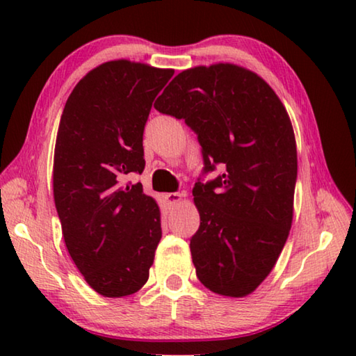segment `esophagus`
Here are the masks:
<instances>
[{
  "label": "esophagus",
  "mask_w": 356,
  "mask_h": 356,
  "mask_svg": "<svg viewBox=\"0 0 356 356\" xmlns=\"http://www.w3.org/2000/svg\"><path fill=\"white\" fill-rule=\"evenodd\" d=\"M182 197H184L182 193H168V195H165V200L168 204H170V206L177 204L180 200H182Z\"/></svg>",
  "instance_id": "1"
}]
</instances>
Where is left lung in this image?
<instances>
[{
    "label": "left lung",
    "instance_id": "1",
    "mask_svg": "<svg viewBox=\"0 0 356 356\" xmlns=\"http://www.w3.org/2000/svg\"><path fill=\"white\" fill-rule=\"evenodd\" d=\"M155 110L197 135L202 176L193 188L201 222L190 238L196 276L226 297H245L267 278L291 231L297 182L293 129L278 95L234 64L180 72Z\"/></svg>",
    "mask_w": 356,
    "mask_h": 356
}]
</instances>
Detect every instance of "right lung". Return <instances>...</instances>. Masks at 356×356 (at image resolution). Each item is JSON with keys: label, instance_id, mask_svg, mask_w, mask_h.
I'll return each instance as SVG.
<instances>
[{"label": "right lung", "instance_id": "obj_1", "mask_svg": "<svg viewBox=\"0 0 356 356\" xmlns=\"http://www.w3.org/2000/svg\"><path fill=\"white\" fill-rule=\"evenodd\" d=\"M174 75L127 59L78 81L59 122L53 195L72 261L95 292L120 298L146 284L161 238L160 209L143 185V134L152 102Z\"/></svg>", "mask_w": 356, "mask_h": 356}]
</instances>
